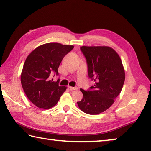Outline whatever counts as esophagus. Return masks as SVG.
Masks as SVG:
<instances>
[{
    "mask_svg": "<svg viewBox=\"0 0 151 151\" xmlns=\"http://www.w3.org/2000/svg\"><path fill=\"white\" fill-rule=\"evenodd\" d=\"M69 88H70V90L73 91V90H78V87H71V86H69Z\"/></svg>",
    "mask_w": 151,
    "mask_h": 151,
    "instance_id": "34e87169",
    "label": "esophagus"
}]
</instances>
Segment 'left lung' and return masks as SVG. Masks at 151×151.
<instances>
[{
    "label": "left lung",
    "mask_w": 151,
    "mask_h": 151,
    "mask_svg": "<svg viewBox=\"0 0 151 151\" xmlns=\"http://www.w3.org/2000/svg\"><path fill=\"white\" fill-rule=\"evenodd\" d=\"M80 48L86 58L88 76L94 85L87 91L80 89L83 98L77 104L83 112L97 115L109 109L121 93L125 70L120 56L112 47L83 46Z\"/></svg>",
    "instance_id": "1"
}]
</instances>
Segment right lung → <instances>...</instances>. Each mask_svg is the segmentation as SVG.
<instances>
[{"mask_svg": "<svg viewBox=\"0 0 151 151\" xmlns=\"http://www.w3.org/2000/svg\"><path fill=\"white\" fill-rule=\"evenodd\" d=\"M73 47L56 42L46 43L36 47L26 58L21 83L26 96L36 107L47 109L55 106L67 89L49 78L52 71L58 74L62 59Z\"/></svg>", "mask_w": 151, "mask_h": 151, "instance_id": "add662e5", "label": "right lung"}]
</instances>
